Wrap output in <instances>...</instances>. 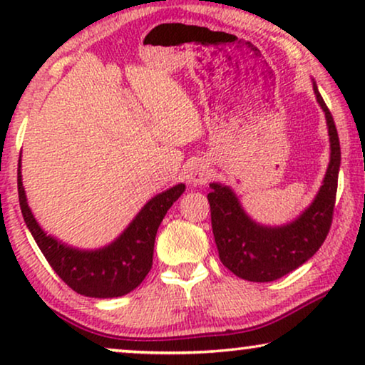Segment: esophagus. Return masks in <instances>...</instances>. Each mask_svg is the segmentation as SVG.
I'll return each instance as SVG.
<instances>
[{
    "instance_id": "34e87169",
    "label": "esophagus",
    "mask_w": 365,
    "mask_h": 365,
    "mask_svg": "<svg viewBox=\"0 0 365 365\" xmlns=\"http://www.w3.org/2000/svg\"><path fill=\"white\" fill-rule=\"evenodd\" d=\"M209 176H211V173H209L207 166H204L202 163L191 164V166H189L187 171H186V179H187V182L191 184V186L206 184L209 181Z\"/></svg>"
}]
</instances>
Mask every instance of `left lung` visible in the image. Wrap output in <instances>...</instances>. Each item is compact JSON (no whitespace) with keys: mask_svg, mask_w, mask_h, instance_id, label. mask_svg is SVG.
Segmentation results:
<instances>
[{"mask_svg":"<svg viewBox=\"0 0 365 365\" xmlns=\"http://www.w3.org/2000/svg\"><path fill=\"white\" fill-rule=\"evenodd\" d=\"M317 103L326 113L331 141V161L311 206L286 226L267 227L254 222L244 212L231 187L212 182L207 194L212 234L219 259L237 277L252 282H271L302 266L326 241L336 206L341 144L336 123L314 83Z\"/></svg>","mask_w":365,"mask_h":365,"instance_id":"8db88e82","label":"left lung"}]
</instances>
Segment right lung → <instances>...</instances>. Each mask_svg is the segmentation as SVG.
I'll return each mask as SVG.
<instances>
[{"instance_id": "add662e5", "label": "right lung", "mask_w": 365, "mask_h": 365, "mask_svg": "<svg viewBox=\"0 0 365 365\" xmlns=\"http://www.w3.org/2000/svg\"><path fill=\"white\" fill-rule=\"evenodd\" d=\"M186 186L178 184L146 202L116 241L96 251H81L59 242L39 227L28 206L18 163V194L24 222L54 272L73 291L86 297H119L144 281L153 267L154 241L159 224Z\"/></svg>"}]
</instances>
